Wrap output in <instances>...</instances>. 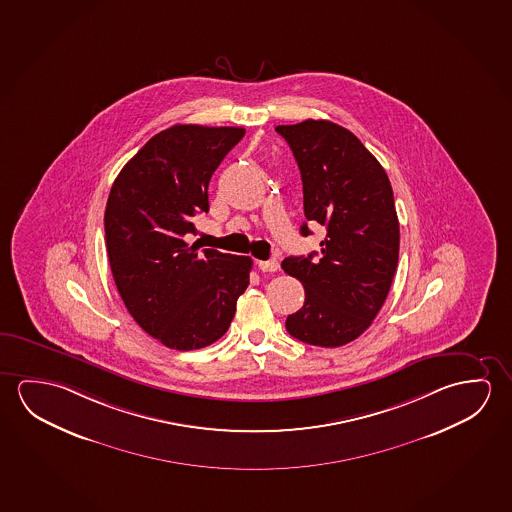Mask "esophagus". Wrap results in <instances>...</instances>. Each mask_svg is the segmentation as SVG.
<instances>
[{"instance_id": "1", "label": "esophagus", "mask_w": 512, "mask_h": 512, "mask_svg": "<svg viewBox=\"0 0 512 512\" xmlns=\"http://www.w3.org/2000/svg\"><path fill=\"white\" fill-rule=\"evenodd\" d=\"M258 268H260L261 272H276V270H279V261H258Z\"/></svg>"}]
</instances>
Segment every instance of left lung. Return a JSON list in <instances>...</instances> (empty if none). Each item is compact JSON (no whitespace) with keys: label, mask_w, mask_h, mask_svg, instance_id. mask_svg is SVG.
<instances>
[{"label":"left lung","mask_w":512,"mask_h":512,"mask_svg":"<svg viewBox=\"0 0 512 512\" xmlns=\"http://www.w3.org/2000/svg\"><path fill=\"white\" fill-rule=\"evenodd\" d=\"M301 169L304 215L324 226L322 252L281 267L306 301L286 318L293 338L341 347L365 333L388 297L398 263L397 210L388 174L361 140L331 121L277 126ZM301 235H311L304 222Z\"/></svg>","instance_id":"obj_1"}]
</instances>
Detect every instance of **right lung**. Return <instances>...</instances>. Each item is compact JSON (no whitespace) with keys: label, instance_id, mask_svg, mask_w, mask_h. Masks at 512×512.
Wrapping results in <instances>:
<instances>
[{"label":"right lung","instance_id":"right-lung-1","mask_svg":"<svg viewBox=\"0 0 512 512\" xmlns=\"http://www.w3.org/2000/svg\"><path fill=\"white\" fill-rule=\"evenodd\" d=\"M244 128L176 124L122 167L105 211L106 251L117 290L147 334L176 350L222 338L249 286V256L188 245L194 217L210 210L213 172Z\"/></svg>","mask_w":512,"mask_h":512}]
</instances>
